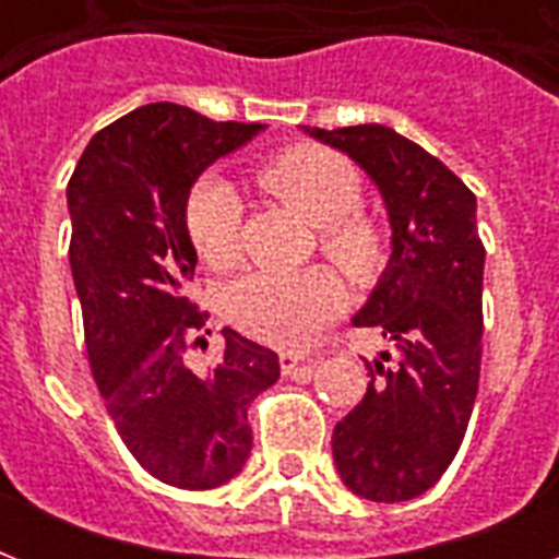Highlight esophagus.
<instances>
[{
    "mask_svg": "<svg viewBox=\"0 0 559 559\" xmlns=\"http://www.w3.org/2000/svg\"><path fill=\"white\" fill-rule=\"evenodd\" d=\"M281 371L287 373V377H293V373L298 371V368H305V371H310V368L316 366L313 357H301V354H293V350H284L281 354Z\"/></svg>",
    "mask_w": 559,
    "mask_h": 559,
    "instance_id": "1",
    "label": "esophagus"
}]
</instances>
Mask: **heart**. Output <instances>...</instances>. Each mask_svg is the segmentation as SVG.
<instances>
[{"mask_svg":"<svg viewBox=\"0 0 559 559\" xmlns=\"http://www.w3.org/2000/svg\"><path fill=\"white\" fill-rule=\"evenodd\" d=\"M275 200L319 226L322 252L350 281L368 284L389 261V237L359 209L362 182L348 162L322 147H293L254 170ZM188 235L211 266H231L243 252V200L223 177L202 179L188 200ZM342 307V284L331 270H254L226 293L228 319L272 345H307Z\"/></svg>","mask_w":559,"mask_h":559,"instance_id":"heart-1","label":"heart"}]
</instances>
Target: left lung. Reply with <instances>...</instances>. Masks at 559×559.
Segmentation results:
<instances>
[{
    "label": "left lung",
    "instance_id": "left-lung-1",
    "mask_svg": "<svg viewBox=\"0 0 559 559\" xmlns=\"http://www.w3.org/2000/svg\"><path fill=\"white\" fill-rule=\"evenodd\" d=\"M366 170L382 197L391 254L357 328L391 350L368 368V391L333 429L342 481L371 502L426 493L467 432L481 371V281L476 197L441 159L391 127H301Z\"/></svg>",
    "mask_w": 559,
    "mask_h": 559
}]
</instances>
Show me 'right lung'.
<instances>
[{"mask_svg":"<svg viewBox=\"0 0 559 559\" xmlns=\"http://www.w3.org/2000/svg\"><path fill=\"white\" fill-rule=\"evenodd\" d=\"M261 130L144 104L92 135L66 188L92 377L133 459L182 490H211L243 469L246 408L281 377L278 357L231 328L217 366L188 357L205 324L186 296L197 266L188 197L202 170Z\"/></svg>","mask_w":559,"mask_h":559,"instance_id":"add662e5","label":"right lung"}]
</instances>
